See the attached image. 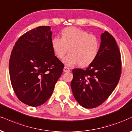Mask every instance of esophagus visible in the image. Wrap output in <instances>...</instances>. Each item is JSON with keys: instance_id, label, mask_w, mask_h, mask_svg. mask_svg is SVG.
Here are the masks:
<instances>
[{"instance_id": "1", "label": "esophagus", "mask_w": 132, "mask_h": 132, "mask_svg": "<svg viewBox=\"0 0 132 132\" xmlns=\"http://www.w3.org/2000/svg\"><path fill=\"white\" fill-rule=\"evenodd\" d=\"M63 71L65 72H70V69L69 68L67 67V66H64V69H63Z\"/></svg>"}]
</instances>
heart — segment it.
Wrapping results in <instances>:
<instances>
[{"label": "heart", "instance_id": "heart-1", "mask_svg": "<svg viewBox=\"0 0 132 132\" xmlns=\"http://www.w3.org/2000/svg\"><path fill=\"white\" fill-rule=\"evenodd\" d=\"M61 39L53 38L51 44L59 59L64 58L69 50V55L64 60L68 66L79 64L80 67L86 68L97 58L100 44L95 35L76 27H68L61 31Z\"/></svg>", "mask_w": 132, "mask_h": 132}]
</instances>
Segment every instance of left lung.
I'll return each instance as SVG.
<instances>
[{
	"label": "left lung",
	"instance_id": "8db88e82",
	"mask_svg": "<svg viewBox=\"0 0 132 132\" xmlns=\"http://www.w3.org/2000/svg\"><path fill=\"white\" fill-rule=\"evenodd\" d=\"M99 53L85 70L74 69L71 86L76 101L85 108L101 105L116 87L122 62L115 39L108 32L101 35Z\"/></svg>",
	"mask_w": 132,
	"mask_h": 132
}]
</instances>
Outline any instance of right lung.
<instances>
[{"label": "right lung", "mask_w": 132, "mask_h": 132, "mask_svg": "<svg viewBox=\"0 0 132 132\" xmlns=\"http://www.w3.org/2000/svg\"><path fill=\"white\" fill-rule=\"evenodd\" d=\"M50 26H39L24 34L15 43L9 72L16 95L24 104L42 105L53 93L64 64L55 56Z\"/></svg>", "instance_id": "right-lung-1"}]
</instances>
